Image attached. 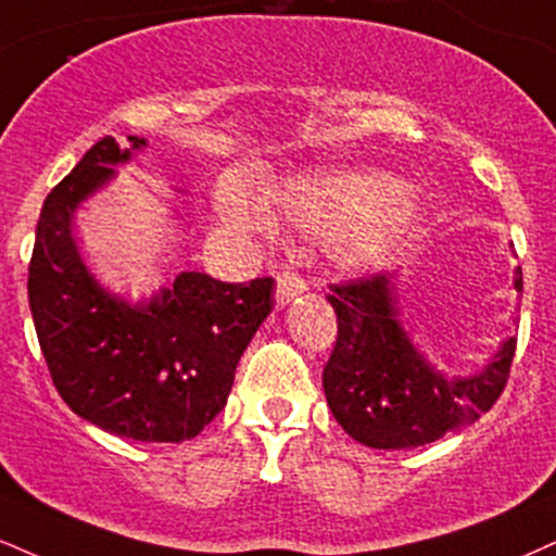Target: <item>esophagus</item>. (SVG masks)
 Returning <instances> with one entry per match:
<instances>
[{
    "mask_svg": "<svg viewBox=\"0 0 556 556\" xmlns=\"http://www.w3.org/2000/svg\"><path fill=\"white\" fill-rule=\"evenodd\" d=\"M307 290L305 279L298 277L295 271H282L277 277V292H274V305L277 311H282L285 305H290L292 300H298Z\"/></svg>",
    "mask_w": 556,
    "mask_h": 556,
    "instance_id": "34e87169",
    "label": "esophagus"
}]
</instances>
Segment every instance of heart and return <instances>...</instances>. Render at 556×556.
<instances>
[{"label": "heart", "mask_w": 556, "mask_h": 556, "mask_svg": "<svg viewBox=\"0 0 556 556\" xmlns=\"http://www.w3.org/2000/svg\"><path fill=\"white\" fill-rule=\"evenodd\" d=\"M240 225L266 227L269 217L245 204L227 206ZM274 214L298 230L333 240L344 269H367L396 251L417 219V199L386 173L290 180L274 199Z\"/></svg>", "instance_id": "heart-1"}]
</instances>
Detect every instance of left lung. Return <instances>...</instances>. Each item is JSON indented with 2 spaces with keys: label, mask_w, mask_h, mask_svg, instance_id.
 Segmentation results:
<instances>
[{
  "label": "left lung",
  "mask_w": 556,
  "mask_h": 556,
  "mask_svg": "<svg viewBox=\"0 0 556 556\" xmlns=\"http://www.w3.org/2000/svg\"><path fill=\"white\" fill-rule=\"evenodd\" d=\"M515 290L523 271L515 269ZM339 337L324 367V391L350 438L378 451H404L477 422L500 399L510 372L515 337L473 372H445L404 329L393 274L333 285Z\"/></svg>",
  "instance_id": "left-lung-1"
}]
</instances>
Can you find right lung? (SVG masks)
<instances>
[{
	"mask_svg": "<svg viewBox=\"0 0 556 556\" xmlns=\"http://www.w3.org/2000/svg\"><path fill=\"white\" fill-rule=\"evenodd\" d=\"M113 137L85 152L46 197L28 269L38 342L59 396L77 417L139 443H184L225 409L238 359L271 313L274 279L227 285L180 271L129 303L87 269L75 212L142 152Z\"/></svg>",
	"mask_w": 556,
	"mask_h": 556,
	"instance_id": "obj_1",
	"label": "right lung"
}]
</instances>
